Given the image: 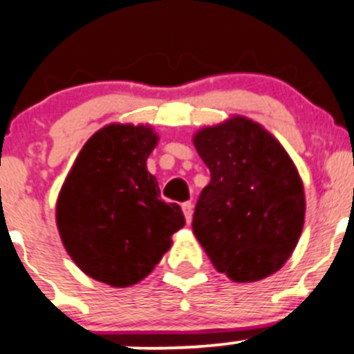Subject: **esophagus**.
I'll return each instance as SVG.
<instances>
[{"label": "esophagus", "mask_w": 354, "mask_h": 354, "mask_svg": "<svg viewBox=\"0 0 354 354\" xmlns=\"http://www.w3.org/2000/svg\"><path fill=\"white\" fill-rule=\"evenodd\" d=\"M183 212H184V217H186V222L189 224V222L193 221V203H191V201L183 203Z\"/></svg>", "instance_id": "34e87169"}]
</instances>
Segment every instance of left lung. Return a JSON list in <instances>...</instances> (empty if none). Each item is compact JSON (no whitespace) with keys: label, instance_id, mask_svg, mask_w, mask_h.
<instances>
[{"label":"left lung","instance_id":"1","mask_svg":"<svg viewBox=\"0 0 354 354\" xmlns=\"http://www.w3.org/2000/svg\"><path fill=\"white\" fill-rule=\"evenodd\" d=\"M210 170L193 233L218 272L257 281L287 262L304 225V187L287 151L261 124L236 116L194 136Z\"/></svg>","mask_w":354,"mask_h":354}]
</instances>
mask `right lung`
<instances>
[{"label": "right lung", "instance_id": "obj_1", "mask_svg": "<svg viewBox=\"0 0 354 354\" xmlns=\"http://www.w3.org/2000/svg\"><path fill=\"white\" fill-rule=\"evenodd\" d=\"M156 142L149 127H104L80 151L59 194L57 227L67 254L111 287L146 278L186 224L146 168Z\"/></svg>", "mask_w": 354, "mask_h": 354}]
</instances>
